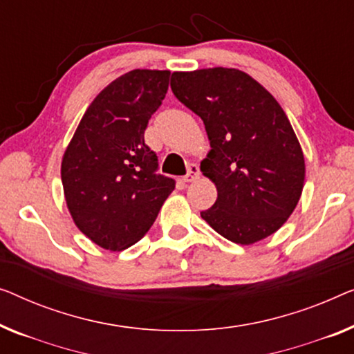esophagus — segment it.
<instances>
[{"mask_svg": "<svg viewBox=\"0 0 354 354\" xmlns=\"http://www.w3.org/2000/svg\"><path fill=\"white\" fill-rule=\"evenodd\" d=\"M198 177H199V166L194 165V162H192V165L188 166L187 176L183 177V182H193V180H196Z\"/></svg>", "mask_w": 354, "mask_h": 354, "instance_id": "obj_1", "label": "esophagus"}]
</instances>
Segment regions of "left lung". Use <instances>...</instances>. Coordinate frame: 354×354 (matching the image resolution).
Listing matches in <instances>:
<instances>
[{
    "label": "left lung",
    "instance_id": "8db88e82",
    "mask_svg": "<svg viewBox=\"0 0 354 354\" xmlns=\"http://www.w3.org/2000/svg\"><path fill=\"white\" fill-rule=\"evenodd\" d=\"M174 95L201 118L211 151L201 171L217 201L201 217L223 238L252 244L283 227L299 203L305 160L273 95L236 68L176 71Z\"/></svg>",
    "mask_w": 354,
    "mask_h": 354
}]
</instances>
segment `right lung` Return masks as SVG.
Wrapping results in <instances>:
<instances>
[{"instance_id":"right-lung-1","label":"right lung","mask_w":354,"mask_h":354,"mask_svg":"<svg viewBox=\"0 0 354 354\" xmlns=\"http://www.w3.org/2000/svg\"><path fill=\"white\" fill-rule=\"evenodd\" d=\"M167 70H132L95 97L62 160L76 227L109 250L131 248L158 217L176 180L158 174L145 129L169 88Z\"/></svg>"}]
</instances>
